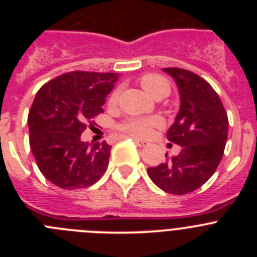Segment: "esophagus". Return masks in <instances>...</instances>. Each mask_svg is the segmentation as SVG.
Here are the masks:
<instances>
[{"mask_svg": "<svg viewBox=\"0 0 257 257\" xmlns=\"http://www.w3.org/2000/svg\"><path fill=\"white\" fill-rule=\"evenodd\" d=\"M134 143H135L138 147H140V148H144V147H147V145L149 144L148 142H145V140H139V139H134Z\"/></svg>", "mask_w": 257, "mask_h": 257, "instance_id": "obj_1", "label": "esophagus"}]
</instances>
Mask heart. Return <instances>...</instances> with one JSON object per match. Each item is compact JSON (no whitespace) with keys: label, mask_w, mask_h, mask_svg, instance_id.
I'll return each instance as SVG.
<instances>
[{"label":"heart","mask_w":257,"mask_h":257,"mask_svg":"<svg viewBox=\"0 0 257 257\" xmlns=\"http://www.w3.org/2000/svg\"><path fill=\"white\" fill-rule=\"evenodd\" d=\"M140 85L151 96L156 97L161 94H169L170 86L163 77L157 74H145L140 78ZM118 97V91L115 90L110 96V103H114ZM160 124L158 117H133L127 118L126 121L118 124V128L127 135L136 138H145L149 135L154 126Z\"/></svg>","instance_id":"heart-1"}]
</instances>
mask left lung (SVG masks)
I'll return each mask as SVG.
<instances>
[{"mask_svg":"<svg viewBox=\"0 0 257 257\" xmlns=\"http://www.w3.org/2000/svg\"><path fill=\"white\" fill-rule=\"evenodd\" d=\"M180 94V109L167 139L181 147L179 156L149 167L157 187L171 194H187L202 187L216 171L228 139V115L207 81L180 68H163Z\"/></svg>","mask_w":257,"mask_h":257,"instance_id":"1","label":"left lung"}]
</instances>
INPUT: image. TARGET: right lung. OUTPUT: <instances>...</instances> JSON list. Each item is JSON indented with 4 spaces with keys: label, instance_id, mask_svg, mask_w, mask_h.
<instances>
[{
    "label": "right lung",
    "instance_id": "right-lung-1",
    "mask_svg": "<svg viewBox=\"0 0 257 257\" xmlns=\"http://www.w3.org/2000/svg\"><path fill=\"white\" fill-rule=\"evenodd\" d=\"M118 73L69 72L38 90L28 114L29 144L38 169L61 189L91 187L106 171L110 145L88 144L81 135L118 81Z\"/></svg>",
    "mask_w": 257,
    "mask_h": 257
}]
</instances>
